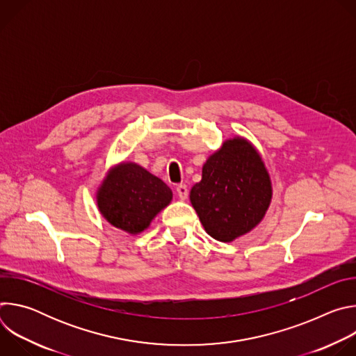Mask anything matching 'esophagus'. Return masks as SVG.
I'll list each match as a JSON object with an SVG mask.
<instances>
[{
  "label": "esophagus",
  "mask_w": 356,
  "mask_h": 356,
  "mask_svg": "<svg viewBox=\"0 0 356 356\" xmlns=\"http://www.w3.org/2000/svg\"><path fill=\"white\" fill-rule=\"evenodd\" d=\"M176 193H177V195H179L180 200H186L187 195H188V187H187L186 184H179V186L176 187Z\"/></svg>",
  "instance_id": "obj_1"
}]
</instances>
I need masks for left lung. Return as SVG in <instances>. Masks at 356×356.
Listing matches in <instances>:
<instances>
[{"instance_id":"obj_1","label":"left lung","mask_w":356,"mask_h":356,"mask_svg":"<svg viewBox=\"0 0 356 356\" xmlns=\"http://www.w3.org/2000/svg\"><path fill=\"white\" fill-rule=\"evenodd\" d=\"M272 200L268 169L250 142L235 136L222 143L202 166L190 201L206 232L231 242L255 228Z\"/></svg>"}]
</instances>
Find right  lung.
<instances>
[{"mask_svg": "<svg viewBox=\"0 0 356 356\" xmlns=\"http://www.w3.org/2000/svg\"><path fill=\"white\" fill-rule=\"evenodd\" d=\"M172 190L159 177L132 162L113 168L97 190V206L114 227L136 235L172 201Z\"/></svg>", "mask_w": 356, "mask_h": 356, "instance_id": "right-lung-1", "label": "right lung"}]
</instances>
